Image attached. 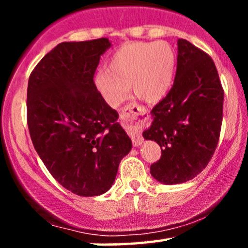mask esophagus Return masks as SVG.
I'll use <instances>...</instances> for the list:
<instances>
[{"label":"esophagus","mask_w":248,"mask_h":248,"mask_svg":"<svg viewBox=\"0 0 248 248\" xmlns=\"http://www.w3.org/2000/svg\"><path fill=\"white\" fill-rule=\"evenodd\" d=\"M120 119L124 122H126L128 127V133L134 147H139L143 142L140 133V128L143 126L146 122V109L144 107L139 106L138 104H129L127 105L120 113Z\"/></svg>","instance_id":"obj_1"}]
</instances>
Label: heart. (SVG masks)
<instances>
[{
  "instance_id": "obj_1",
  "label": "heart",
  "mask_w": 248,
  "mask_h": 248,
  "mask_svg": "<svg viewBox=\"0 0 248 248\" xmlns=\"http://www.w3.org/2000/svg\"><path fill=\"white\" fill-rule=\"evenodd\" d=\"M177 58L169 43L130 42L121 45L95 76L96 87L108 105L116 107L127 99L132 84L139 98L157 102L169 93Z\"/></svg>"
}]
</instances>
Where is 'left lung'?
I'll list each match as a JSON object with an SVG mask.
<instances>
[{
    "label": "left lung",
    "mask_w": 248,
    "mask_h": 248,
    "mask_svg": "<svg viewBox=\"0 0 248 248\" xmlns=\"http://www.w3.org/2000/svg\"><path fill=\"white\" fill-rule=\"evenodd\" d=\"M224 90L212 58L178 39L175 81L166 98L153 108L146 140L161 147V158L150 166L164 184L190 181L205 169L217 148L223 121Z\"/></svg>",
    "instance_id": "1"
}]
</instances>
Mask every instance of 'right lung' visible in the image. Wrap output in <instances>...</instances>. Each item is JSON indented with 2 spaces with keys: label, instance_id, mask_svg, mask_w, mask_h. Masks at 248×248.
Segmentation results:
<instances>
[{
  "label": "right lung",
  "instance_id": "1",
  "mask_svg": "<svg viewBox=\"0 0 248 248\" xmlns=\"http://www.w3.org/2000/svg\"><path fill=\"white\" fill-rule=\"evenodd\" d=\"M107 38L62 42L29 77L27 120L31 141L53 178L82 197L110 189L132 141L118 112L96 90L94 73Z\"/></svg>",
  "mask_w": 248,
  "mask_h": 248
}]
</instances>
